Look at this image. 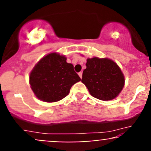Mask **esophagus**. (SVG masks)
<instances>
[{
	"mask_svg": "<svg viewBox=\"0 0 151 151\" xmlns=\"http://www.w3.org/2000/svg\"><path fill=\"white\" fill-rule=\"evenodd\" d=\"M78 74H79V76H80V78H82V77H83V72H82V71H80V72L78 73Z\"/></svg>",
	"mask_w": 151,
	"mask_h": 151,
	"instance_id": "1",
	"label": "esophagus"
}]
</instances>
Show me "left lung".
I'll list each match as a JSON object with an SVG mask.
<instances>
[{"instance_id": "obj_1", "label": "left lung", "mask_w": 151, "mask_h": 151, "mask_svg": "<svg viewBox=\"0 0 151 151\" xmlns=\"http://www.w3.org/2000/svg\"><path fill=\"white\" fill-rule=\"evenodd\" d=\"M82 82L91 96L109 101L115 99L124 86V77L121 68L112 60L93 58L87 60Z\"/></svg>"}]
</instances>
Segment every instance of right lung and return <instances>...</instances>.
<instances>
[{"instance_id": "right-lung-1", "label": "right lung", "mask_w": 151, "mask_h": 151, "mask_svg": "<svg viewBox=\"0 0 151 151\" xmlns=\"http://www.w3.org/2000/svg\"><path fill=\"white\" fill-rule=\"evenodd\" d=\"M81 79L65 56L50 53L39 60L30 74L35 95L46 102H55L66 97L73 85Z\"/></svg>"}]
</instances>
